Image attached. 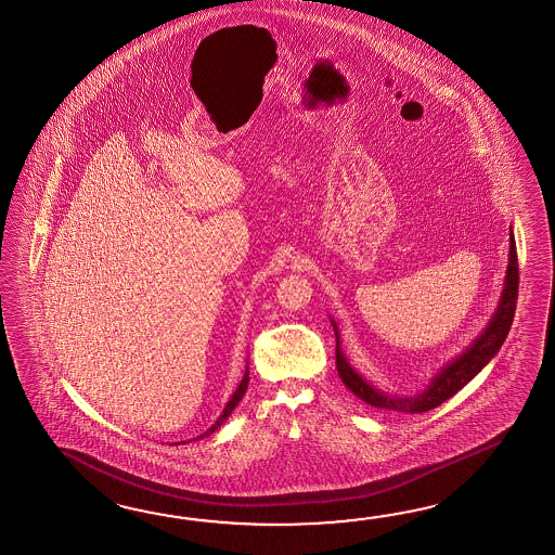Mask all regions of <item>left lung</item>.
<instances>
[{"label": "left lung", "instance_id": "8db88e82", "mask_svg": "<svg viewBox=\"0 0 555 555\" xmlns=\"http://www.w3.org/2000/svg\"><path fill=\"white\" fill-rule=\"evenodd\" d=\"M517 284H519V269H517L516 241H514V233L509 231V260H507V272H505L504 291L500 296V305L493 312L492 321L488 322L483 333L456 360L448 362L431 378V383L424 392L416 396L386 395L366 383L357 370L348 364L340 348L338 328L334 321H331L336 334V370L340 380L362 402L388 412L420 414V412H428L431 408L440 406L448 398L456 395L457 390H462L504 345L505 336L509 333V326L516 314Z\"/></svg>", "mask_w": 555, "mask_h": 555}]
</instances>
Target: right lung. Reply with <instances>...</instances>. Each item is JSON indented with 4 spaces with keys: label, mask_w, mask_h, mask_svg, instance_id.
I'll return each mask as SVG.
<instances>
[{
    "label": "right lung",
    "mask_w": 555,
    "mask_h": 555,
    "mask_svg": "<svg viewBox=\"0 0 555 555\" xmlns=\"http://www.w3.org/2000/svg\"><path fill=\"white\" fill-rule=\"evenodd\" d=\"M247 386H248V366L247 370H245V376H243V380H241V384H238V388L234 390V395L231 396V400L227 402V406H224V410H222L221 416H219V420L210 426L209 430L205 431V434H201V436H197L195 440H201V438H205V436H209V434H212L215 430H219L221 428L222 424H224V420L229 418L231 416V412H233L234 408H236V404L241 402V398L245 396V392H247Z\"/></svg>",
    "instance_id": "1"
}]
</instances>
